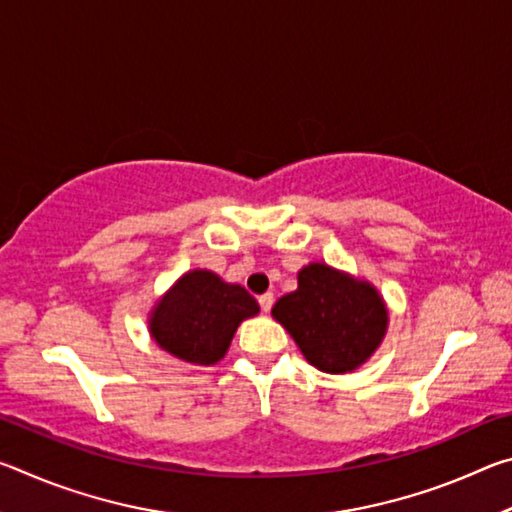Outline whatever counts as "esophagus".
<instances>
[{
  "mask_svg": "<svg viewBox=\"0 0 512 512\" xmlns=\"http://www.w3.org/2000/svg\"><path fill=\"white\" fill-rule=\"evenodd\" d=\"M273 302H275L273 293H264V296H259V307H262V311H271Z\"/></svg>",
  "mask_w": 512,
  "mask_h": 512,
  "instance_id": "esophagus-1",
  "label": "esophagus"
}]
</instances>
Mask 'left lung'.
<instances>
[{"mask_svg": "<svg viewBox=\"0 0 512 512\" xmlns=\"http://www.w3.org/2000/svg\"><path fill=\"white\" fill-rule=\"evenodd\" d=\"M280 323L311 366L343 375L366 363L384 341L388 309L370 282L327 264H307L298 289L275 302Z\"/></svg>", "mask_w": 512, "mask_h": 512, "instance_id": "1", "label": "left lung"}]
</instances>
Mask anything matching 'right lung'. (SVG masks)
<instances>
[{
    "mask_svg": "<svg viewBox=\"0 0 512 512\" xmlns=\"http://www.w3.org/2000/svg\"><path fill=\"white\" fill-rule=\"evenodd\" d=\"M257 314V300L241 284H228L216 273L196 268L158 300L149 332L176 359L214 366L228 352L241 320Z\"/></svg>",
    "mask_w": 512,
    "mask_h": 512,
    "instance_id": "obj_1",
    "label": "right lung"
}]
</instances>
